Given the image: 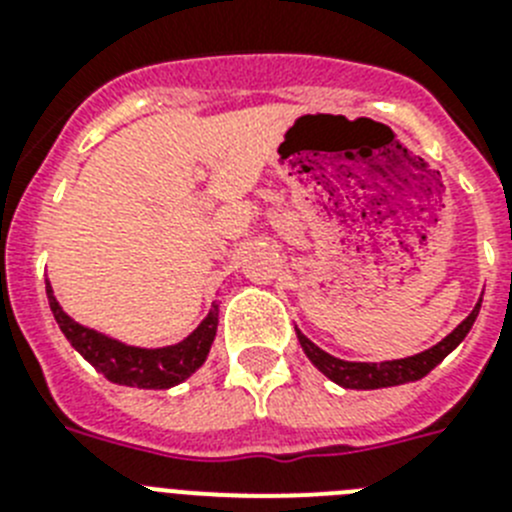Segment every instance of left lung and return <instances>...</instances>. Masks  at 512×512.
Segmentation results:
<instances>
[{
  "label": "left lung",
  "mask_w": 512,
  "mask_h": 512,
  "mask_svg": "<svg viewBox=\"0 0 512 512\" xmlns=\"http://www.w3.org/2000/svg\"><path fill=\"white\" fill-rule=\"evenodd\" d=\"M477 312H472L459 328L451 333V336L443 338L438 346L428 348L423 354L410 356V359H397V361H382V364H359V361H341L336 356L325 354L323 348H318L310 338H305L297 330V338H300L302 351L307 354V359L318 366L320 372L328 379H333L336 384L346 387V390H379V387H395V384L415 382V379L425 377L431 372L433 366L441 364L443 356L449 354L451 348L459 346L464 341V336L472 328Z\"/></svg>",
  "instance_id": "8db88e82"
}]
</instances>
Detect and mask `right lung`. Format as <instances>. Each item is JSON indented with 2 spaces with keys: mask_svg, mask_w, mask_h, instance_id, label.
<instances>
[{
  "mask_svg": "<svg viewBox=\"0 0 512 512\" xmlns=\"http://www.w3.org/2000/svg\"><path fill=\"white\" fill-rule=\"evenodd\" d=\"M51 300V310L56 323L61 325L63 336L69 338L71 346L79 351L99 374L115 384L125 387H140V390H166L174 384L184 382L205 364L210 346L217 333V312L210 310L200 328L182 343L169 348H133L122 346L107 336H99L97 330L74 323L66 312L58 307L56 297Z\"/></svg>",
  "mask_w": 512,
  "mask_h": 512,
  "instance_id": "obj_1",
  "label": "right lung"
}]
</instances>
